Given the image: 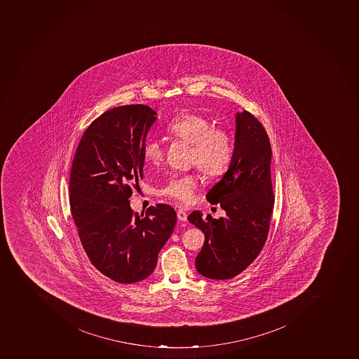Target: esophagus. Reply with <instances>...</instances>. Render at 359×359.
I'll use <instances>...</instances> for the list:
<instances>
[{
	"mask_svg": "<svg viewBox=\"0 0 359 359\" xmlns=\"http://www.w3.org/2000/svg\"><path fill=\"white\" fill-rule=\"evenodd\" d=\"M177 218L180 220H182V222H187V211H184L183 209H178Z\"/></svg>",
	"mask_w": 359,
	"mask_h": 359,
	"instance_id": "1",
	"label": "esophagus"
}]
</instances>
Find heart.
Here are the masks:
<instances>
[{
  "instance_id": "obj_1",
  "label": "heart",
  "mask_w": 359,
  "mask_h": 359,
  "mask_svg": "<svg viewBox=\"0 0 359 359\" xmlns=\"http://www.w3.org/2000/svg\"><path fill=\"white\" fill-rule=\"evenodd\" d=\"M167 132L191 145L190 163L196 165L207 177H217L226 170L233 157L232 139L227 130L214 127L208 118L187 112L176 116ZM143 158L151 166H159L163 160V149L158 141H148L143 147ZM199 182L192 174L172 176L158 194L187 205L194 200Z\"/></svg>"
}]
</instances>
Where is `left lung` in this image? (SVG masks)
I'll return each instance as SVG.
<instances>
[{
    "label": "left lung",
    "instance_id": "obj_1",
    "mask_svg": "<svg viewBox=\"0 0 359 359\" xmlns=\"http://www.w3.org/2000/svg\"><path fill=\"white\" fill-rule=\"evenodd\" d=\"M271 160V142L262 123L247 110L238 114L232 161L222 181L207 194V200L218 203L226 216L203 218L193 211L187 217L205 233V243L196 258V271L205 278H234L259 256L274 208Z\"/></svg>",
    "mask_w": 359,
    "mask_h": 359
}]
</instances>
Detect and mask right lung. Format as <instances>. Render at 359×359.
<instances>
[{
    "mask_svg": "<svg viewBox=\"0 0 359 359\" xmlns=\"http://www.w3.org/2000/svg\"><path fill=\"white\" fill-rule=\"evenodd\" d=\"M154 115L145 104L103 112L81 136L72 165L70 211L81 245L94 267L118 283L150 276L175 227L170 205L139 215L128 200L143 180V147Z\"/></svg>",
    "mask_w": 359,
    "mask_h": 359,
    "instance_id": "right-lung-1",
    "label": "right lung"
}]
</instances>
